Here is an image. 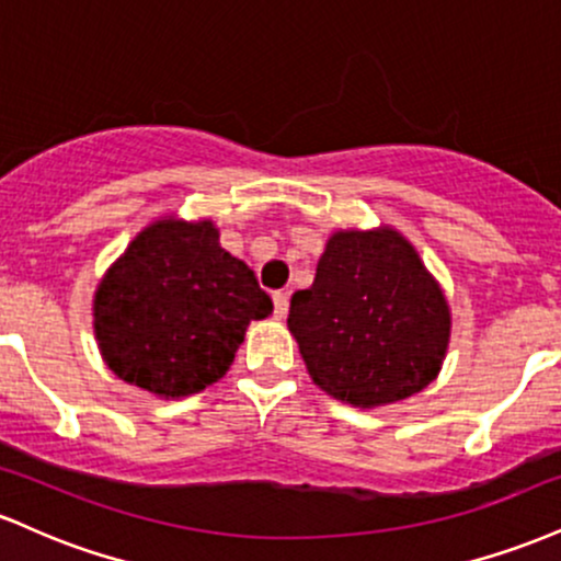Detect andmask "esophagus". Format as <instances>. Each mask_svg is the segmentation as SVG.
<instances>
[{"instance_id": "34e87169", "label": "esophagus", "mask_w": 561, "mask_h": 561, "mask_svg": "<svg viewBox=\"0 0 561 561\" xmlns=\"http://www.w3.org/2000/svg\"><path fill=\"white\" fill-rule=\"evenodd\" d=\"M289 311V295L287 293H274V313L279 319H285Z\"/></svg>"}]
</instances>
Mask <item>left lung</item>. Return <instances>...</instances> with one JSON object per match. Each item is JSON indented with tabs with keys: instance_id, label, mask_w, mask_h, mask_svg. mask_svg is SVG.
<instances>
[{
	"instance_id": "left-lung-1",
	"label": "left lung",
	"mask_w": 561,
	"mask_h": 561,
	"mask_svg": "<svg viewBox=\"0 0 561 561\" xmlns=\"http://www.w3.org/2000/svg\"><path fill=\"white\" fill-rule=\"evenodd\" d=\"M308 375L337 401L375 409L427 388L450 337L443 289L396 229L334 231L317 279L289 300Z\"/></svg>"
}]
</instances>
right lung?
<instances>
[{
  "instance_id": "obj_1",
  "label": "right lung",
  "mask_w": 561,
  "mask_h": 561,
  "mask_svg": "<svg viewBox=\"0 0 561 561\" xmlns=\"http://www.w3.org/2000/svg\"><path fill=\"white\" fill-rule=\"evenodd\" d=\"M274 302L214 221L163 218L134 237L94 293V334L113 375L160 398L205 390L229 371L244 330Z\"/></svg>"
}]
</instances>
